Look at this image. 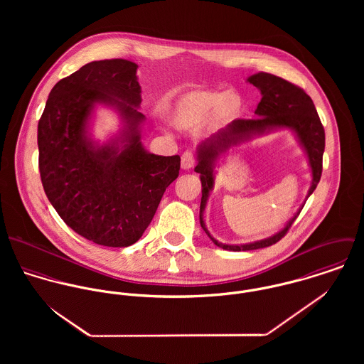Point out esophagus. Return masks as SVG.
Masks as SVG:
<instances>
[{
  "mask_svg": "<svg viewBox=\"0 0 364 364\" xmlns=\"http://www.w3.org/2000/svg\"><path fill=\"white\" fill-rule=\"evenodd\" d=\"M193 165H195V156H193V153H192V151L183 153V156L181 158V166H182V169L189 171V169L193 168Z\"/></svg>",
  "mask_w": 364,
  "mask_h": 364,
  "instance_id": "1",
  "label": "esophagus"
}]
</instances>
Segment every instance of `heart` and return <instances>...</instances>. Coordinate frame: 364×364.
<instances>
[{
  "label": "heart",
  "instance_id": "heart-1",
  "mask_svg": "<svg viewBox=\"0 0 364 364\" xmlns=\"http://www.w3.org/2000/svg\"><path fill=\"white\" fill-rule=\"evenodd\" d=\"M242 101L234 92H220L208 88H189L171 97L164 106L166 122L179 129L191 130L208 122L223 123L240 113Z\"/></svg>",
  "mask_w": 364,
  "mask_h": 364
}]
</instances>
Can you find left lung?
Instances as JSON below:
<instances>
[{
    "label": "left lung",
    "mask_w": 364,
    "mask_h": 364,
    "mask_svg": "<svg viewBox=\"0 0 364 364\" xmlns=\"http://www.w3.org/2000/svg\"><path fill=\"white\" fill-rule=\"evenodd\" d=\"M260 91L262 100L255 109V119L234 120L224 130L210 136L196 147V168L195 172L200 175L202 182V202H200V225L214 245L224 251H252L266 248L276 244L289 231L304 204L285 227L270 237L245 245H223L208 232L203 214L208 196L213 187L215 167H219L229 154V150L255 136L267 135L280 129H290L308 156L312 169V185L306 200L315 191L322 172V156L325 150V132L311 98L291 82L267 73H258L247 78ZM306 203V201H305Z\"/></svg>",
    "instance_id": "obj_1"
}]
</instances>
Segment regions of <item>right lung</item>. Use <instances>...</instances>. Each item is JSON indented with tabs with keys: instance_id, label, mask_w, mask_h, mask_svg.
Masks as SVG:
<instances>
[{
	"instance_id": "obj_1",
	"label": "right lung",
	"mask_w": 364,
	"mask_h": 364,
	"mask_svg": "<svg viewBox=\"0 0 364 364\" xmlns=\"http://www.w3.org/2000/svg\"><path fill=\"white\" fill-rule=\"evenodd\" d=\"M137 67L123 58L82 65L53 87L38 126L49 202L77 234L112 248L141 238L181 168L179 156H156L143 146ZM100 105L118 116V132L104 144L93 136Z\"/></svg>"
}]
</instances>
